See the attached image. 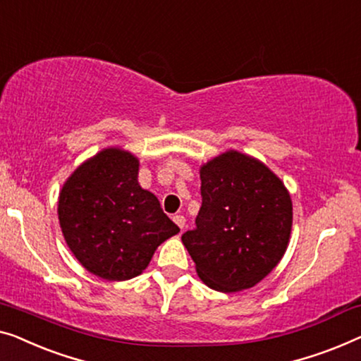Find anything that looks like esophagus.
Instances as JSON below:
<instances>
[{
	"instance_id": "esophagus-1",
	"label": "esophagus",
	"mask_w": 361,
	"mask_h": 361,
	"mask_svg": "<svg viewBox=\"0 0 361 361\" xmlns=\"http://www.w3.org/2000/svg\"><path fill=\"white\" fill-rule=\"evenodd\" d=\"M174 221H176V224L180 229H184V226H185V216L184 215H176L174 216Z\"/></svg>"
}]
</instances>
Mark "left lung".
Returning <instances> with one entry per match:
<instances>
[{
    "label": "left lung",
    "instance_id": "obj_1",
    "mask_svg": "<svg viewBox=\"0 0 361 361\" xmlns=\"http://www.w3.org/2000/svg\"><path fill=\"white\" fill-rule=\"evenodd\" d=\"M200 180L197 228L182 234L197 275L221 293L252 288L288 247L290 192L262 161L236 149L202 164Z\"/></svg>",
    "mask_w": 361,
    "mask_h": 361
}]
</instances>
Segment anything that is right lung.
<instances>
[{
  "mask_svg": "<svg viewBox=\"0 0 361 361\" xmlns=\"http://www.w3.org/2000/svg\"><path fill=\"white\" fill-rule=\"evenodd\" d=\"M140 159L111 146L81 163L59 195L63 238L82 267L123 281L148 267L154 250L180 231L158 197L138 182Z\"/></svg>",
  "mask_w": 361,
  "mask_h": 361,
  "instance_id": "obj_1",
  "label": "right lung"
}]
</instances>
